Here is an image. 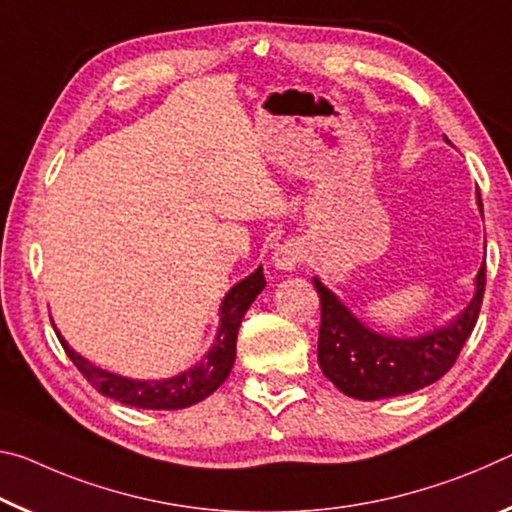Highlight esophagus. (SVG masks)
Masks as SVG:
<instances>
[{
    "mask_svg": "<svg viewBox=\"0 0 512 512\" xmlns=\"http://www.w3.org/2000/svg\"><path fill=\"white\" fill-rule=\"evenodd\" d=\"M301 261H304V247H301L299 240H283L274 247L272 265L279 272H292Z\"/></svg>",
    "mask_w": 512,
    "mask_h": 512,
    "instance_id": "obj_1",
    "label": "esophagus"
}]
</instances>
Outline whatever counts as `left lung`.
Returning a JSON list of instances; mask_svg holds the SVG:
<instances>
[{
  "label": "left lung",
  "mask_w": 512,
  "mask_h": 512,
  "mask_svg": "<svg viewBox=\"0 0 512 512\" xmlns=\"http://www.w3.org/2000/svg\"><path fill=\"white\" fill-rule=\"evenodd\" d=\"M476 204L483 215L481 195ZM320 295L322 324L317 360L326 379L347 397L376 401L410 395L442 379L472 335L485 290V263L474 279V297L454 320L413 338L385 335L370 329L342 304L335 292L313 279Z\"/></svg>",
  "instance_id": "8db88e82"
}]
</instances>
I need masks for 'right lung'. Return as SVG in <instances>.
I'll return each instance as SVG.
<instances>
[{"mask_svg":"<svg viewBox=\"0 0 512 512\" xmlns=\"http://www.w3.org/2000/svg\"><path fill=\"white\" fill-rule=\"evenodd\" d=\"M265 288L263 267H256L245 279L238 281L229 292H226L220 306V329L213 340L211 349L206 351L204 358L197 360L188 370L179 372L170 379L158 381H138L129 376H120L115 372L102 370V367L92 365L88 358L77 354L65 338L56 331L58 340L65 349V354L77 365V370L86 376L92 388L102 392L104 397L120 401L124 406H136L147 410H179L192 404H199L201 399L220 388L229 376L233 363H236V340L242 317L254 304V299L261 295Z\"/></svg>","mask_w":512,"mask_h":512,"instance_id":"obj_1","label":"right lung"}]
</instances>
